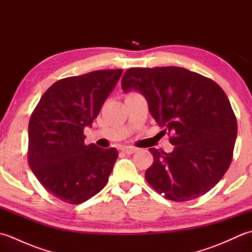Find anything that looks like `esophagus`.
Segmentation results:
<instances>
[{
    "mask_svg": "<svg viewBox=\"0 0 252 252\" xmlns=\"http://www.w3.org/2000/svg\"><path fill=\"white\" fill-rule=\"evenodd\" d=\"M121 151L123 153L127 154V155H131V154H134L137 151V148L136 147H132V146H123L121 148Z\"/></svg>",
    "mask_w": 252,
    "mask_h": 252,
    "instance_id": "esophagus-1",
    "label": "esophagus"
}]
</instances>
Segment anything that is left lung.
<instances>
[{"instance_id":"obj_1","label":"left lung","mask_w":252,"mask_h":252,"mask_svg":"<svg viewBox=\"0 0 252 252\" xmlns=\"http://www.w3.org/2000/svg\"><path fill=\"white\" fill-rule=\"evenodd\" d=\"M125 92L138 91L158 125L168 132L172 153L149 148L154 162L145 179L172 201H189L213 189L232 162L237 121L219 84L181 67L131 68Z\"/></svg>"}]
</instances>
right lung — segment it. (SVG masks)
Here are the masks:
<instances>
[{
  "instance_id": "add662e5",
  "label": "right lung",
  "mask_w": 252,
  "mask_h": 252,
  "mask_svg": "<svg viewBox=\"0 0 252 252\" xmlns=\"http://www.w3.org/2000/svg\"><path fill=\"white\" fill-rule=\"evenodd\" d=\"M121 69L69 77L47 89L29 121L28 162L41 185L65 202L79 205L104 189L118 158L116 148L84 144Z\"/></svg>"
}]
</instances>
